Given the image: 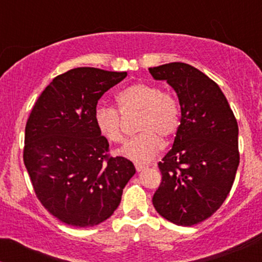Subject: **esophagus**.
<instances>
[{
    "label": "esophagus",
    "instance_id": "obj_1",
    "mask_svg": "<svg viewBox=\"0 0 262 262\" xmlns=\"http://www.w3.org/2000/svg\"><path fill=\"white\" fill-rule=\"evenodd\" d=\"M135 169H137L138 172H140V171H144L145 169H148V166H146V165H143V164H135Z\"/></svg>",
    "mask_w": 262,
    "mask_h": 262
}]
</instances>
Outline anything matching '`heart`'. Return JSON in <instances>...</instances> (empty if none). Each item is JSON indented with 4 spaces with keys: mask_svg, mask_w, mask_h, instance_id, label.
I'll return each mask as SVG.
<instances>
[{
    "mask_svg": "<svg viewBox=\"0 0 262 262\" xmlns=\"http://www.w3.org/2000/svg\"><path fill=\"white\" fill-rule=\"evenodd\" d=\"M119 110L100 103L95 110V124L111 143L124 140L123 116L139 113L137 130L141 132L129 140L119 154L135 162H148L162 149V139L171 138L180 128V106L172 95L155 83L135 82L117 95Z\"/></svg>",
    "mask_w": 262,
    "mask_h": 262,
    "instance_id": "heart-1",
    "label": "heart"
}]
</instances>
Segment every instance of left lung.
<instances>
[{
	"label": "left lung",
	"mask_w": 262,
	"mask_h": 262,
	"mask_svg": "<svg viewBox=\"0 0 262 262\" xmlns=\"http://www.w3.org/2000/svg\"><path fill=\"white\" fill-rule=\"evenodd\" d=\"M149 73L175 90L181 107L172 149L159 162L162 179L152 204L171 223L191 227L229 194L240 159L237 123L219 86L198 69L170 62Z\"/></svg>",
	"instance_id": "8db88e82"
}]
</instances>
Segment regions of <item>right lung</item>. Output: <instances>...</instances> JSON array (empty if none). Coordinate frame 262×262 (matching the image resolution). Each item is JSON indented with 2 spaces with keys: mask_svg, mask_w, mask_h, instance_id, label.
Returning <instances> with one entry per match:
<instances>
[{
  "mask_svg": "<svg viewBox=\"0 0 262 262\" xmlns=\"http://www.w3.org/2000/svg\"><path fill=\"white\" fill-rule=\"evenodd\" d=\"M127 73L76 68L49 83L26 125L23 160L35 194L50 214L77 228L97 225L119 206L133 162L107 154L95 124L98 100Z\"/></svg>",
  "mask_w": 262,
  "mask_h": 262,
  "instance_id": "1",
  "label": "right lung"
}]
</instances>
